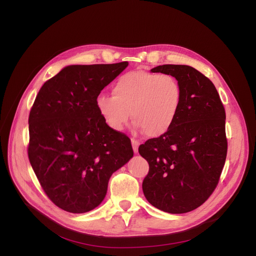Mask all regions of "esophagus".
<instances>
[{
    "label": "esophagus",
    "instance_id": "obj_1",
    "mask_svg": "<svg viewBox=\"0 0 256 256\" xmlns=\"http://www.w3.org/2000/svg\"><path fill=\"white\" fill-rule=\"evenodd\" d=\"M131 144H132L134 152H138V145H140V142H138V140H136V138H131Z\"/></svg>",
    "mask_w": 256,
    "mask_h": 256
}]
</instances>
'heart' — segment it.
I'll use <instances>...</instances> for the list:
<instances>
[{"instance_id": "heart-1", "label": "heart", "mask_w": 256, "mask_h": 256, "mask_svg": "<svg viewBox=\"0 0 256 256\" xmlns=\"http://www.w3.org/2000/svg\"><path fill=\"white\" fill-rule=\"evenodd\" d=\"M112 94H102L96 99L97 110L106 125L122 131L132 116L136 126L148 136L164 134L172 127L182 98V86L174 76L146 70L120 76Z\"/></svg>"}]
</instances>
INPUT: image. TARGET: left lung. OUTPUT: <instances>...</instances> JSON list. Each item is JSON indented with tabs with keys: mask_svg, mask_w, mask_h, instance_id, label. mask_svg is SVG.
Listing matches in <instances>:
<instances>
[{
	"mask_svg": "<svg viewBox=\"0 0 256 256\" xmlns=\"http://www.w3.org/2000/svg\"><path fill=\"white\" fill-rule=\"evenodd\" d=\"M152 72L180 82L182 104L172 127L147 140L138 152L150 164L142 188L148 202L168 214H184L212 194L226 164V110L214 83L187 65H162Z\"/></svg>",
	"mask_w": 256,
	"mask_h": 256,
	"instance_id": "1",
	"label": "left lung"
}]
</instances>
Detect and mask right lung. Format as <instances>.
Returning a JSON list of instances; mask_svg holds the SVG:
<instances>
[{
  "mask_svg": "<svg viewBox=\"0 0 256 256\" xmlns=\"http://www.w3.org/2000/svg\"><path fill=\"white\" fill-rule=\"evenodd\" d=\"M128 62L72 65L46 81L28 116V160L47 196L63 210L102 202L111 175L134 156L130 138L106 125L96 99Z\"/></svg>",
  "mask_w": 256,
  "mask_h": 256,
  "instance_id": "1",
  "label": "right lung"
}]
</instances>
